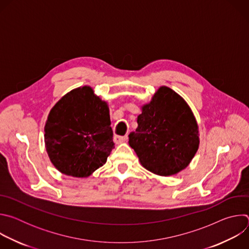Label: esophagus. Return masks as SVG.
Listing matches in <instances>:
<instances>
[{"mask_svg":"<svg viewBox=\"0 0 249 249\" xmlns=\"http://www.w3.org/2000/svg\"><path fill=\"white\" fill-rule=\"evenodd\" d=\"M128 139V136H119V135H115L114 136V142L116 144H121V143H124V142H126Z\"/></svg>","mask_w":249,"mask_h":249,"instance_id":"obj_1","label":"esophagus"}]
</instances>
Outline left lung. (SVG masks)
I'll return each mask as SVG.
<instances>
[{
    "label": "left lung",
    "mask_w": 249,
    "mask_h": 249,
    "mask_svg": "<svg viewBox=\"0 0 249 249\" xmlns=\"http://www.w3.org/2000/svg\"><path fill=\"white\" fill-rule=\"evenodd\" d=\"M138 128L129 145L149 171L168 176L184 169L199 147L196 119L186 101L167 87H160L142 107Z\"/></svg>",
    "instance_id": "obj_1"
}]
</instances>
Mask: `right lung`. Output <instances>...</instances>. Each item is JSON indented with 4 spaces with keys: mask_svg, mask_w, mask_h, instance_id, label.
I'll list each match as a JSON object with an SVG mask.
<instances>
[{
    "mask_svg": "<svg viewBox=\"0 0 249 249\" xmlns=\"http://www.w3.org/2000/svg\"><path fill=\"white\" fill-rule=\"evenodd\" d=\"M46 151L54 166L74 177H88L114 149L108 105L90 87L64 95L45 124Z\"/></svg>",
    "mask_w": 249,
    "mask_h": 249,
    "instance_id": "1",
    "label": "right lung"
}]
</instances>
